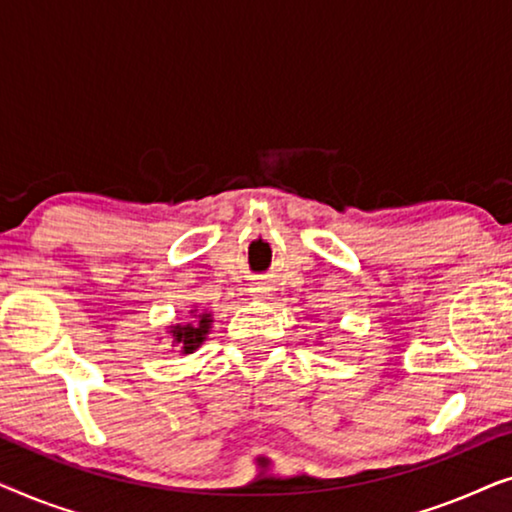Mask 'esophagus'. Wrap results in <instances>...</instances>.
Returning <instances> with one entry per match:
<instances>
[{"mask_svg":"<svg viewBox=\"0 0 512 512\" xmlns=\"http://www.w3.org/2000/svg\"><path fill=\"white\" fill-rule=\"evenodd\" d=\"M251 298L265 300V298H268V289H261V286H256V289H251Z\"/></svg>","mask_w":512,"mask_h":512,"instance_id":"1","label":"esophagus"}]
</instances>
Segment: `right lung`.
<instances>
[{"instance_id":"right-lung-1","label":"right lung","mask_w":512,"mask_h":512,"mask_svg":"<svg viewBox=\"0 0 512 512\" xmlns=\"http://www.w3.org/2000/svg\"><path fill=\"white\" fill-rule=\"evenodd\" d=\"M191 319L188 324H170L167 326V335L172 340V349H177L179 354H193L202 342L207 340L209 331H212V312L198 310V305L193 307Z\"/></svg>"}]
</instances>
